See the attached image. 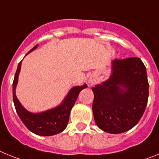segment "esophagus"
Segmentation results:
<instances>
[{
  "label": "esophagus",
  "instance_id": "34e87169",
  "mask_svg": "<svg viewBox=\"0 0 159 159\" xmlns=\"http://www.w3.org/2000/svg\"><path fill=\"white\" fill-rule=\"evenodd\" d=\"M88 84L89 86H92L95 84V78L94 76H90L88 80Z\"/></svg>",
  "mask_w": 159,
  "mask_h": 159
}]
</instances>
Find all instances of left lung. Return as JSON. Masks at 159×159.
Wrapping results in <instances>:
<instances>
[{
    "mask_svg": "<svg viewBox=\"0 0 159 159\" xmlns=\"http://www.w3.org/2000/svg\"><path fill=\"white\" fill-rule=\"evenodd\" d=\"M92 90L97 126L110 134L127 131L139 123L147 104L145 65L137 57L112 60L110 77Z\"/></svg>",
    "mask_w": 159,
    "mask_h": 159,
    "instance_id": "1",
    "label": "left lung"
}]
</instances>
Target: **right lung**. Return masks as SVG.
Instances as JSON below:
<instances>
[{
  "instance_id": "right-lung-1",
  "label": "right lung",
  "mask_w": 159,
  "mask_h": 159,
  "mask_svg": "<svg viewBox=\"0 0 159 159\" xmlns=\"http://www.w3.org/2000/svg\"><path fill=\"white\" fill-rule=\"evenodd\" d=\"M37 47L38 44H36L27 53V55L31 52L34 51ZM21 62L22 61H20L18 64L12 84L13 102L20 119H21L25 127L37 135L52 136L62 132L67 127L69 120L70 112L78 98L79 94L81 92V90L88 87L87 84H84L82 86L73 87L62 102L56 107L39 113H32L26 110L22 106L16 95V88L21 67Z\"/></svg>"
}]
</instances>
